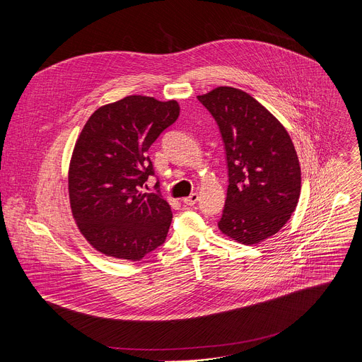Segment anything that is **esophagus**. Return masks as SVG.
<instances>
[{"instance_id":"esophagus-1","label":"esophagus","mask_w":362,"mask_h":362,"mask_svg":"<svg viewBox=\"0 0 362 362\" xmlns=\"http://www.w3.org/2000/svg\"><path fill=\"white\" fill-rule=\"evenodd\" d=\"M182 200H183V203H185V204H187V206H193V204H196V203H197L199 196H197V193H192L190 196L183 197Z\"/></svg>"}]
</instances>
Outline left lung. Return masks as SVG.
I'll return each mask as SVG.
<instances>
[{"label": "left lung", "mask_w": 362, "mask_h": 362, "mask_svg": "<svg viewBox=\"0 0 362 362\" xmlns=\"http://www.w3.org/2000/svg\"><path fill=\"white\" fill-rule=\"evenodd\" d=\"M216 120L226 151L228 196L218 223L228 238L256 245L289 221L300 166L282 123L243 90L221 86L197 95Z\"/></svg>", "instance_id": "8db88e82"}]
</instances>
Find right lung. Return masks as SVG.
Listing matches in <instances>:
<instances>
[{
	"label": "right lung",
	"instance_id": "obj_1",
	"mask_svg": "<svg viewBox=\"0 0 362 362\" xmlns=\"http://www.w3.org/2000/svg\"><path fill=\"white\" fill-rule=\"evenodd\" d=\"M179 113L176 100L127 95L86 122L71 154L69 197L78 230L100 253L140 261L165 242L170 206L140 189L154 175L146 151Z\"/></svg>",
	"mask_w": 362,
	"mask_h": 362
}]
</instances>
